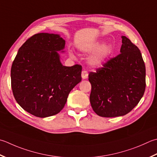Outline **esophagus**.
<instances>
[{
	"label": "esophagus",
	"instance_id": "1",
	"mask_svg": "<svg viewBox=\"0 0 157 157\" xmlns=\"http://www.w3.org/2000/svg\"><path fill=\"white\" fill-rule=\"evenodd\" d=\"M88 73L87 72V71H85V70L82 71V79H86L88 78Z\"/></svg>",
	"mask_w": 157,
	"mask_h": 157
}]
</instances>
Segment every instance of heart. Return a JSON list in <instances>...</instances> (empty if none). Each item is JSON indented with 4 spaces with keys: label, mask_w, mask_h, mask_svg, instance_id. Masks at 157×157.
I'll return each mask as SVG.
<instances>
[{
    "label": "heart",
    "mask_w": 157,
    "mask_h": 157,
    "mask_svg": "<svg viewBox=\"0 0 157 157\" xmlns=\"http://www.w3.org/2000/svg\"><path fill=\"white\" fill-rule=\"evenodd\" d=\"M103 45V42H97L96 44L91 45V47L88 49V52H93L98 50L96 53L94 54L89 59V63L93 67H101L106 62L108 58L111 56L112 53V47L110 45ZM73 56V54H71Z\"/></svg>",
    "instance_id": "b5f03b06"
}]
</instances>
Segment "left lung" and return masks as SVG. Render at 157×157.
Instances as JSON below:
<instances>
[{
  "mask_svg": "<svg viewBox=\"0 0 157 157\" xmlns=\"http://www.w3.org/2000/svg\"><path fill=\"white\" fill-rule=\"evenodd\" d=\"M121 54L110 58L96 72H90V101L101 117L126 115L142 99L146 89V67L137 46L122 36Z\"/></svg>",
  "mask_w": 157,
  "mask_h": 157,
  "instance_id": "1",
  "label": "left lung"
}]
</instances>
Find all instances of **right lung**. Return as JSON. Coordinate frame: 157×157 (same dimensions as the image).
I'll list each match as a JSON object with an SVG mask.
<instances>
[{
	"mask_svg": "<svg viewBox=\"0 0 157 157\" xmlns=\"http://www.w3.org/2000/svg\"><path fill=\"white\" fill-rule=\"evenodd\" d=\"M64 45L65 41L58 35L35 34L20 48L12 64L15 99L36 117L59 113L71 90L82 80L81 65L65 67L60 63L57 52L63 50Z\"/></svg>",
	"mask_w": 157,
	"mask_h": 157,
	"instance_id": "1",
	"label": "right lung"
}]
</instances>
